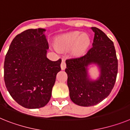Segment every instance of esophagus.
Here are the masks:
<instances>
[{"mask_svg": "<svg viewBox=\"0 0 130 130\" xmlns=\"http://www.w3.org/2000/svg\"><path fill=\"white\" fill-rule=\"evenodd\" d=\"M60 67H61V69L62 70H65L66 68V62H65V61H64V60H63L62 61V63L61 64H60Z\"/></svg>", "mask_w": 130, "mask_h": 130, "instance_id": "1", "label": "esophagus"}]
</instances>
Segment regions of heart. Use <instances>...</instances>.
Masks as SVG:
<instances>
[{
	"label": "heart",
	"mask_w": 130,
	"mask_h": 130,
	"mask_svg": "<svg viewBox=\"0 0 130 130\" xmlns=\"http://www.w3.org/2000/svg\"><path fill=\"white\" fill-rule=\"evenodd\" d=\"M89 43L90 39L87 34L73 31L60 36L57 39L56 45L59 49H68L73 47V52L81 54L87 49Z\"/></svg>",
	"instance_id": "b5f03b06"
}]
</instances>
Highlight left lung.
<instances>
[{"mask_svg": "<svg viewBox=\"0 0 130 130\" xmlns=\"http://www.w3.org/2000/svg\"><path fill=\"white\" fill-rule=\"evenodd\" d=\"M91 29L94 32L92 47L85 55L66 60L70 97L79 106L95 105L107 97L114 87L118 72L113 42L99 28ZM90 64H95L100 70V76L96 80L88 74Z\"/></svg>", "mask_w": 130, "mask_h": 130, "instance_id": "left-lung-1", "label": "left lung"}]
</instances>
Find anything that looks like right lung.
<instances>
[{"mask_svg":"<svg viewBox=\"0 0 130 130\" xmlns=\"http://www.w3.org/2000/svg\"><path fill=\"white\" fill-rule=\"evenodd\" d=\"M45 29H28L12 40L5 57L4 78L7 90L18 104L28 109L46 105L51 97L62 60L47 58Z\"/></svg>","mask_w":130,"mask_h":130,"instance_id":"add662e5","label":"right lung"}]
</instances>
